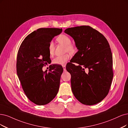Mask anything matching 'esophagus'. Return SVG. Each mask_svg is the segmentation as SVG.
Here are the masks:
<instances>
[{
    "label": "esophagus",
    "mask_w": 128,
    "mask_h": 128,
    "mask_svg": "<svg viewBox=\"0 0 128 128\" xmlns=\"http://www.w3.org/2000/svg\"><path fill=\"white\" fill-rule=\"evenodd\" d=\"M62 67H63V70H64V72H65V71H66V66H65V65H63Z\"/></svg>",
    "instance_id": "esophagus-1"
}]
</instances>
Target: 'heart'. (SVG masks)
<instances>
[{"instance_id": "1", "label": "heart", "mask_w": 128, "mask_h": 128, "mask_svg": "<svg viewBox=\"0 0 128 128\" xmlns=\"http://www.w3.org/2000/svg\"><path fill=\"white\" fill-rule=\"evenodd\" d=\"M57 41L60 44L64 45V52H68L70 54H73L75 52L76 48L74 45L70 43L71 39L68 35H60L56 39ZM54 44L53 42H50L48 45V53L50 56H53L54 54ZM70 59V55L68 54H65L63 55L57 56L53 61L54 64L60 65H64Z\"/></svg>"}]
</instances>
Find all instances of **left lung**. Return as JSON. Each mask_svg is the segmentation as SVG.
I'll return each instance as SVG.
<instances>
[{
	"label": "left lung",
	"instance_id": "1",
	"mask_svg": "<svg viewBox=\"0 0 128 128\" xmlns=\"http://www.w3.org/2000/svg\"><path fill=\"white\" fill-rule=\"evenodd\" d=\"M64 32L71 36L78 52L66 70L71 75L72 91L83 104L92 106L108 95L113 78L112 55L106 37L88 26L68 28ZM89 70L88 74L84 68Z\"/></svg>",
	"mask_w": 128,
	"mask_h": 128
}]
</instances>
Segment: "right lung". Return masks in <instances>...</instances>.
Instances as JSON below:
<instances>
[{"label": "right lung", "instance_id": "add662e5", "mask_svg": "<svg viewBox=\"0 0 128 128\" xmlns=\"http://www.w3.org/2000/svg\"><path fill=\"white\" fill-rule=\"evenodd\" d=\"M62 32V28H39L28 35L19 48L17 76L27 97L37 105L47 104L58 93L63 68L52 65L48 72L42 68L50 60V42Z\"/></svg>", "mask_w": 128, "mask_h": 128}]
</instances>
